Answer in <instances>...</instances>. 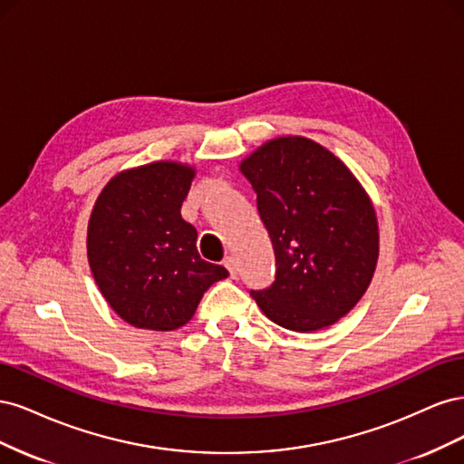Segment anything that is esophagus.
Masks as SVG:
<instances>
[{
  "mask_svg": "<svg viewBox=\"0 0 464 464\" xmlns=\"http://www.w3.org/2000/svg\"><path fill=\"white\" fill-rule=\"evenodd\" d=\"M224 266H227V269H228V273H230V276H232V278H236V276H237V263H236V259H234L232 256H228L227 259H224Z\"/></svg>",
  "mask_w": 464,
  "mask_h": 464,
  "instance_id": "esophagus-1",
  "label": "esophagus"
}]
</instances>
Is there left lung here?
Returning a JSON list of instances; mask_svg holds the SVG:
<instances>
[{"instance_id":"left-lung-1","label":"left lung","mask_w":464,"mask_h":464,"mask_svg":"<svg viewBox=\"0 0 464 464\" xmlns=\"http://www.w3.org/2000/svg\"><path fill=\"white\" fill-rule=\"evenodd\" d=\"M275 249L271 286L251 290L261 312L290 331H317L346 315L370 286L379 236L373 207L333 152L280 137L242 162Z\"/></svg>"}]
</instances>
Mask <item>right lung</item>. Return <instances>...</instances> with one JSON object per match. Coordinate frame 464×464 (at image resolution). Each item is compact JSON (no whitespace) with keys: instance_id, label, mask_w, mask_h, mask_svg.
Returning a JSON list of instances; mask_svg holds the SVG:
<instances>
[{"instance_id":"right-lung-1","label":"right lung","mask_w":464,"mask_h":464,"mask_svg":"<svg viewBox=\"0 0 464 464\" xmlns=\"http://www.w3.org/2000/svg\"><path fill=\"white\" fill-rule=\"evenodd\" d=\"M193 170L152 162L121 172L89 220V265L106 302L139 329L172 331L191 319L205 290L228 276L201 259L198 230L181 218Z\"/></svg>"}]
</instances>
